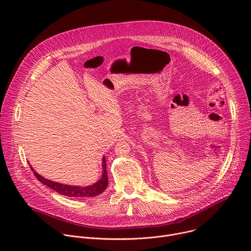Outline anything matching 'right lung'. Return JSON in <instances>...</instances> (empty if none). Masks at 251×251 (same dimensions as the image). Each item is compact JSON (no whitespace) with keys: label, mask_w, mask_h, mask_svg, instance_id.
I'll list each match as a JSON object with an SVG mask.
<instances>
[{"label":"right lung","mask_w":251,"mask_h":251,"mask_svg":"<svg viewBox=\"0 0 251 251\" xmlns=\"http://www.w3.org/2000/svg\"><path fill=\"white\" fill-rule=\"evenodd\" d=\"M30 167V165H29ZM31 171L33 172L34 176H37L38 180L42 182L44 185L48 186L51 190L57 192L60 195L66 196V197H71V198H91L100 195L105 191V189L108 186V176H107V172H106V160L105 157L102 159V176L100 177V180L96 182L95 184L88 186V187H77V186H68V185H63L59 184L56 182H52L50 180H47L44 176L39 175L37 172H34L32 167H30Z\"/></svg>","instance_id":"1"}]
</instances>
